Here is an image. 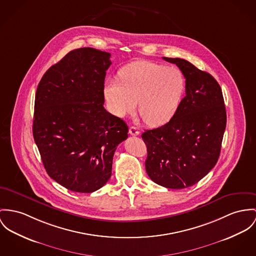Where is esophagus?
<instances>
[{
  "instance_id": "obj_1",
  "label": "esophagus",
  "mask_w": 256,
  "mask_h": 256,
  "mask_svg": "<svg viewBox=\"0 0 256 256\" xmlns=\"http://www.w3.org/2000/svg\"><path fill=\"white\" fill-rule=\"evenodd\" d=\"M130 136H139V130H138V128L136 126H130Z\"/></svg>"
}]
</instances>
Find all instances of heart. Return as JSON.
I'll use <instances>...</instances> for the list:
<instances>
[{"label": "heart", "mask_w": 256, "mask_h": 256, "mask_svg": "<svg viewBox=\"0 0 256 256\" xmlns=\"http://www.w3.org/2000/svg\"><path fill=\"white\" fill-rule=\"evenodd\" d=\"M118 79L107 80L104 96L110 111L126 117L138 111L146 124L158 126L176 115L185 90L182 73L174 67L136 61L122 67Z\"/></svg>", "instance_id": "1"}]
</instances>
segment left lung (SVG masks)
Segmentation results:
<instances>
[{
    "label": "left lung",
    "instance_id": "8db88e82",
    "mask_svg": "<svg viewBox=\"0 0 256 256\" xmlns=\"http://www.w3.org/2000/svg\"><path fill=\"white\" fill-rule=\"evenodd\" d=\"M176 64L186 79V96L166 124L145 130L146 172L170 189L193 186L216 164L226 128L222 90L210 74L185 59L162 58Z\"/></svg>",
    "mask_w": 256,
    "mask_h": 256
}]
</instances>
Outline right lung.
I'll use <instances>...</instances> for the list:
<instances>
[{
	"label": "right lung",
	"mask_w": 256,
	"mask_h": 256,
	"mask_svg": "<svg viewBox=\"0 0 256 256\" xmlns=\"http://www.w3.org/2000/svg\"><path fill=\"white\" fill-rule=\"evenodd\" d=\"M111 54L92 48L68 52L40 80L33 136L48 174L73 192L92 193L112 174L126 124L104 104Z\"/></svg>",
	"instance_id": "add662e5"
}]
</instances>
